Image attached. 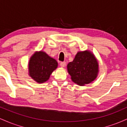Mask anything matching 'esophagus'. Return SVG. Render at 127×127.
I'll list each match as a JSON object with an SVG mask.
<instances>
[{
  "label": "esophagus",
  "instance_id": "1",
  "mask_svg": "<svg viewBox=\"0 0 127 127\" xmlns=\"http://www.w3.org/2000/svg\"><path fill=\"white\" fill-rule=\"evenodd\" d=\"M60 66L62 67H64L65 65H66V63L65 62H61L60 64Z\"/></svg>",
  "mask_w": 127,
  "mask_h": 127
}]
</instances>
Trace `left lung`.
Instances as JSON below:
<instances>
[{"mask_svg": "<svg viewBox=\"0 0 127 127\" xmlns=\"http://www.w3.org/2000/svg\"><path fill=\"white\" fill-rule=\"evenodd\" d=\"M67 71L72 81L83 86L94 81L98 73V63L90 51H79L75 59L67 64Z\"/></svg>", "mask_w": 127, "mask_h": 127, "instance_id": "1", "label": "left lung"}]
</instances>
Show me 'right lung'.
I'll return each mask as SVG.
<instances>
[{
	"mask_svg": "<svg viewBox=\"0 0 127 127\" xmlns=\"http://www.w3.org/2000/svg\"><path fill=\"white\" fill-rule=\"evenodd\" d=\"M58 63L45 52H35L29 63V76L37 83H43L49 79Z\"/></svg>",
	"mask_w": 127,
	"mask_h": 127,
	"instance_id": "right-lung-1",
	"label": "right lung"
}]
</instances>
